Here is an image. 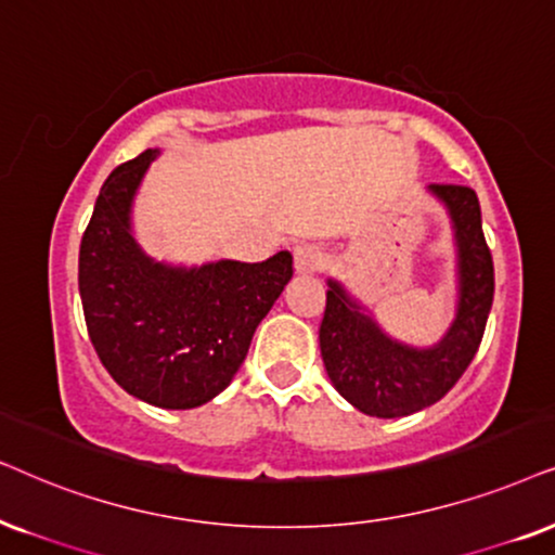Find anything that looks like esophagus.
Instances as JSON below:
<instances>
[{
    "label": "esophagus",
    "mask_w": 555,
    "mask_h": 555,
    "mask_svg": "<svg viewBox=\"0 0 555 555\" xmlns=\"http://www.w3.org/2000/svg\"><path fill=\"white\" fill-rule=\"evenodd\" d=\"M322 261H325V256H322V250L318 245H299V248H294V271L297 273H312L318 271Z\"/></svg>",
    "instance_id": "34e87169"
}]
</instances>
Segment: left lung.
Instances as JSON below:
<instances>
[{
    "label": "left lung",
    "mask_w": 555,
    "mask_h": 555,
    "mask_svg": "<svg viewBox=\"0 0 555 555\" xmlns=\"http://www.w3.org/2000/svg\"><path fill=\"white\" fill-rule=\"evenodd\" d=\"M453 222L459 254V305L448 333L430 348L389 338L376 320L327 279L320 350L333 387L371 417H406L443 399L474 361L494 299V263L483 241L481 209L472 186L430 184Z\"/></svg>",
    "instance_id": "left-lung-1"
}]
</instances>
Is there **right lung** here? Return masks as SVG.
I'll return each mask as SVG.
<instances>
[{"mask_svg": "<svg viewBox=\"0 0 555 555\" xmlns=\"http://www.w3.org/2000/svg\"><path fill=\"white\" fill-rule=\"evenodd\" d=\"M158 149L117 166L102 184L79 248V294L96 356L128 395L192 410L233 382L254 333L292 279V254L261 263L168 266L143 254L130 228L135 192Z\"/></svg>", "mask_w": 555, "mask_h": 555, "instance_id": "1", "label": "right lung"}]
</instances>
